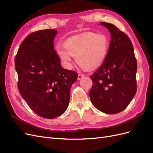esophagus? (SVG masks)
<instances>
[{
    "label": "esophagus",
    "instance_id": "esophagus-1",
    "mask_svg": "<svg viewBox=\"0 0 153 153\" xmlns=\"http://www.w3.org/2000/svg\"><path fill=\"white\" fill-rule=\"evenodd\" d=\"M85 76L83 75V74H78V76H77V79L78 80H80L81 78H83V77H84Z\"/></svg>",
    "mask_w": 153,
    "mask_h": 153
}]
</instances>
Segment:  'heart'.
<instances>
[{
	"label": "heart",
	"mask_w": 153,
	"mask_h": 153,
	"mask_svg": "<svg viewBox=\"0 0 153 153\" xmlns=\"http://www.w3.org/2000/svg\"><path fill=\"white\" fill-rule=\"evenodd\" d=\"M64 46H57V52L64 66L72 68V56L82 67L92 70L100 65L106 58L109 49L108 37L101 33L92 32L68 39Z\"/></svg>",
	"instance_id": "heart-1"
}]
</instances>
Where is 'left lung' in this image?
<instances>
[{
    "instance_id": "left-lung-1",
    "label": "left lung",
    "mask_w": 153,
    "mask_h": 153,
    "mask_svg": "<svg viewBox=\"0 0 153 153\" xmlns=\"http://www.w3.org/2000/svg\"><path fill=\"white\" fill-rule=\"evenodd\" d=\"M109 30L111 40L103 64L91 76L90 99L97 110L108 114L120 112L136 94L137 62L130 39L111 23H100Z\"/></svg>"
}]
</instances>
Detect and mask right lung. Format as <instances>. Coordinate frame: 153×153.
Masks as SVG:
<instances>
[{
    "label": "right lung",
    "mask_w": 153,
    "mask_h": 153,
    "mask_svg": "<svg viewBox=\"0 0 153 153\" xmlns=\"http://www.w3.org/2000/svg\"><path fill=\"white\" fill-rule=\"evenodd\" d=\"M57 33L48 29L30 33L15 58L19 92L36 114L47 119L66 111L70 88L77 79L75 71L61 67L53 46Z\"/></svg>",
    "instance_id": "obj_1"
}]
</instances>
